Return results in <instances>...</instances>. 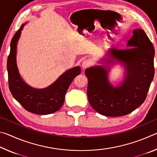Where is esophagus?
I'll list each match as a JSON object with an SVG mask.
<instances>
[{"mask_svg":"<svg viewBox=\"0 0 157 157\" xmlns=\"http://www.w3.org/2000/svg\"><path fill=\"white\" fill-rule=\"evenodd\" d=\"M91 64V61H90L89 59H85L84 60L83 62H82V68H83L84 69L88 68L89 66H90V65Z\"/></svg>","mask_w":157,"mask_h":157,"instance_id":"34e87169","label":"esophagus"}]
</instances>
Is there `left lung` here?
<instances>
[{
  "label": "left lung",
  "mask_w": 157,
  "mask_h": 157,
  "mask_svg": "<svg viewBox=\"0 0 157 157\" xmlns=\"http://www.w3.org/2000/svg\"><path fill=\"white\" fill-rule=\"evenodd\" d=\"M127 47L129 48L109 50L100 62L106 66L85 70L89 80V102L102 115L116 117L131 113L144 102L153 80L155 48L144 30L135 29ZM116 61L124 66L126 72L124 80L114 87L108 80V73L109 64Z\"/></svg>",
  "instance_id": "obj_1"
}]
</instances>
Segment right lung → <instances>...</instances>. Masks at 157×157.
Returning <instances> with one entry per match:
<instances>
[{"mask_svg": "<svg viewBox=\"0 0 157 157\" xmlns=\"http://www.w3.org/2000/svg\"><path fill=\"white\" fill-rule=\"evenodd\" d=\"M25 25L21 26L10 44L7 63L9 88L14 99L25 109L39 115L52 113L62 107L66 93L74 78L80 74L81 68L75 66L68 69L46 88L35 89L29 86L21 77L17 64V43Z\"/></svg>", "mask_w": 157, "mask_h": 157, "instance_id": "right-lung-1", "label": "right lung"}]
</instances>
